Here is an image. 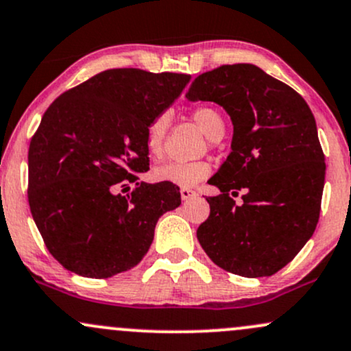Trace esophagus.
<instances>
[{
    "mask_svg": "<svg viewBox=\"0 0 351 351\" xmlns=\"http://www.w3.org/2000/svg\"><path fill=\"white\" fill-rule=\"evenodd\" d=\"M180 195H182L183 202H188V199H191L193 196H196V191L190 190V188H182V190H180Z\"/></svg>",
    "mask_w": 351,
    "mask_h": 351,
    "instance_id": "1",
    "label": "esophagus"
}]
</instances>
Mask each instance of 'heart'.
I'll return each mask as SVG.
<instances>
[{
	"mask_svg": "<svg viewBox=\"0 0 351 351\" xmlns=\"http://www.w3.org/2000/svg\"><path fill=\"white\" fill-rule=\"evenodd\" d=\"M193 119L198 128L210 140H219L225 132L223 117L211 106H198L193 111ZM168 128V114H160L153 119L146 128V152L152 158L163 155L165 133ZM211 168L206 161H169L153 169V178L156 182H165L178 186H195L210 175Z\"/></svg>",
	"mask_w": 351,
	"mask_h": 351,
	"instance_id": "heart-1",
	"label": "heart"
}]
</instances>
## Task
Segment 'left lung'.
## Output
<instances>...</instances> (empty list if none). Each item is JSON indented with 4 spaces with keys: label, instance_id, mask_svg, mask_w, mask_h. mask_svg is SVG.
<instances>
[{
    "label": "left lung",
    "instance_id": "8db88e82",
    "mask_svg": "<svg viewBox=\"0 0 351 351\" xmlns=\"http://www.w3.org/2000/svg\"><path fill=\"white\" fill-rule=\"evenodd\" d=\"M190 101H213L233 123L232 152L210 178V217L196 232L215 265L246 278L271 276L311 238L319 218L325 155L310 106L250 63L203 73ZM243 191L240 207L231 195Z\"/></svg>",
    "mask_w": 351,
    "mask_h": 351
}]
</instances>
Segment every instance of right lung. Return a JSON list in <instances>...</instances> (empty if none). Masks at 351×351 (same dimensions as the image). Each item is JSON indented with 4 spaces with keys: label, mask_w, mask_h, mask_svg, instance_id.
Returning a JSON list of instances; mask_svg holds the SVG:
<instances>
[{
    "label": "right lung",
    "mask_w": 351,
    "mask_h": 351,
    "mask_svg": "<svg viewBox=\"0 0 351 351\" xmlns=\"http://www.w3.org/2000/svg\"><path fill=\"white\" fill-rule=\"evenodd\" d=\"M190 75L117 68L58 96L28 152V202L46 248L69 271L110 278L136 267L158 219L182 205L149 169L146 128L182 95ZM135 183L128 195L121 191Z\"/></svg>",
    "instance_id": "1"
}]
</instances>
